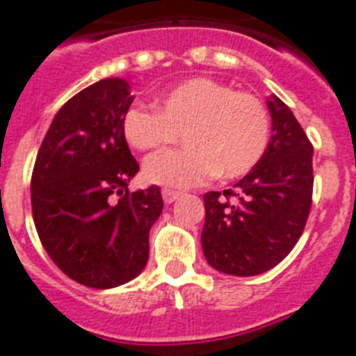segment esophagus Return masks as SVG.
<instances>
[{"mask_svg": "<svg viewBox=\"0 0 356 356\" xmlns=\"http://www.w3.org/2000/svg\"><path fill=\"white\" fill-rule=\"evenodd\" d=\"M179 195L181 194H179V192H175V190H168V188L162 190V200H164V203H168V205L177 200Z\"/></svg>", "mask_w": 356, "mask_h": 356, "instance_id": "obj_1", "label": "esophagus"}]
</instances>
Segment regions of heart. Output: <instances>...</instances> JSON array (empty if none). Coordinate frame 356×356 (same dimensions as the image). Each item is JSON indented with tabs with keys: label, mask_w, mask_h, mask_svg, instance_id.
Masks as SVG:
<instances>
[{
	"label": "heart",
	"mask_w": 356,
	"mask_h": 356,
	"mask_svg": "<svg viewBox=\"0 0 356 356\" xmlns=\"http://www.w3.org/2000/svg\"><path fill=\"white\" fill-rule=\"evenodd\" d=\"M122 133L138 151L172 144L181 133L186 147L149 156L144 179L168 190H184L216 173L234 179L251 172L268 149L271 122L266 105L253 94L234 92L209 77H192L156 97L155 108L129 107Z\"/></svg>",
	"instance_id": "1"
}]
</instances>
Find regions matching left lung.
<instances>
[{
    "label": "left lung",
    "mask_w": 356,
    "mask_h": 356,
    "mask_svg": "<svg viewBox=\"0 0 356 356\" xmlns=\"http://www.w3.org/2000/svg\"><path fill=\"white\" fill-rule=\"evenodd\" d=\"M266 105L271 138L262 161L234 190L203 195V253L227 275H259L279 264L298 243L312 205V144L279 97Z\"/></svg>",
    "instance_id": "obj_1"
}]
</instances>
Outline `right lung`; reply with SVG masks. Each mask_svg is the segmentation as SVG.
Here are the masks:
<instances>
[{"mask_svg": "<svg viewBox=\"0 0 356 356\" xmlns=\"http://www.w3.org/2000/svg\"><path fill=\"white\" fill-rule=\"evenodd\" d=\"M134 97L122 77L75 94L55 114L36 155L31 205L49 259L90 288L133 281L149 259V231L162 212L159 186L129 192L138 162L122 120Z\"/></svg>", "mask_w": 356, "mask_h": 356, "instance_id": "1", "label": "right lung"}]
</instances>
